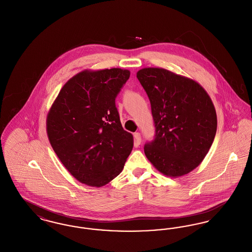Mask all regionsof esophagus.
Returning a JSON list of instances; mask_svg holds the SVG:
<instances>
[{"instance_id": "obj_1", "label": "esophagus", "mask_w": 252, "mask_h": 252, "mask_svg": "<svg viewBox=\"0 0 252 252\" xmlns=\"http://www.w3.org/2000/svg\"><path fill=\"white\" fill-rule=\"evenodd\" d=\"M134 140H135V145H140L142 143V137L139 132L134 133Z\"/></svg>"}]
</instances>
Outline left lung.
<instances>
[{
    "mask_svg": "<svg viewBox=\"0 0 252 252\" xmlns=\"http://www.w3.org/2000/svg\"><path fill=\"white\" fill-rule=\"evenodd\" d=\"M137 78L149 98L155 136L144 154L162 174L180 177L200 164L216 137L214 104L192 79L160 68H144Z\"/></svg>",
    "mask_w": 252,
    "mask_h": 252,
    "instance_id": "left-lung-1",
    "label": "left lung"
}]
</instances>
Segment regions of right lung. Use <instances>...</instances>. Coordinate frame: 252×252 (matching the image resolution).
I'll list each match as a JSON object with an SVG mask.
<instances>
[{"mask_svg": "<svg viewBox=\"0 0 252 252\" xmlns=\"http://www.w3.org/2000/svg\"><path fill=\"white\" fill-rule=\"evenodd\" d=\"M130 75L118 68L79 72L63 86L47 116L49 141L72 176L100 187L116 178L133 148L115 99Z\"/></svg>", "mask_w": 252, "mask_h": 252, "instance_id": "right-lung-1", "label": "right lung"}]
</instances>
